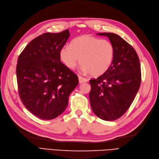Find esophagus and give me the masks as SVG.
Wrapping results in <instances>:
<instances>
[{
    "label": "esophagus",
    "instance_id": "1",
    "mask_svg": "<svg viewBox=\"0 0 159 159\" xmlns=\"http://www.w3.org/2000/svg\"><path fill=\"white\" fill-rule=\"evenodd\" d=\"M79 83H80L87 82V79H85V78H84V77H83L81 76H79Z\"/></svg>",
    "mask_w": 159,
    "mask_h": 159
}]
</instances>
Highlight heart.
<instances>
[{"instance_id": "1", "label": "heart", "mask_w": 159, "mask_h": 159, "mask_svg": "<svg viewBox=\"0 0 159 159\" xmlns=\"http://www.w3.org/2000/svg\"><path fill=\"white\" fill-rule=\"evenodd\" d=\"M114 54V46L111 42L84 35L73 39L70 46H63L60 51V57L65 66L71 70L75 68L80 59L84 72L100 76L111 66Z\"/></svg>"}]
</instances>
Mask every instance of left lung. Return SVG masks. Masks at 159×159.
Wrapping results in <instances>:
<instances>
[{"label": "left lung", "instance_id": "obj_1", "mask_svg": "<svg viewBox=\"0 0 159 159\" xmlns=\"http://www.w3.org/2000/svg\"><path fill=\"white\" fill-rule=\"evenodd\" d=\"M97 35L108 37L114 46L115 54L107 72L89 80L91 107L100 119L114 121L126 112L139 91L140 61L133 47L120 36L113 33Z\"/></svg>", "mask_w": 159, "mask_h": 159}]
</instances>
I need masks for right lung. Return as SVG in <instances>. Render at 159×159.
Wrapping results in <instances>:
<instances>
[{
    "label": "right lung",
    "instance_id": "obj_1",
    "mask_svg": "<svg viewBox=\"0 0 159 159\" xmlns=\"http://www.w3.org/2000/svg\"><path fill=\"white\" fill-rule=\"evenodd\" d=\"M69 30L39 35L22 50L16 66L18 93L30 112L42 120H52L66 110L68 97L79 78L61 61L60 51Z\"/></svg>",
    "mask_w": 159,
    "mask_h": 159
}]
</instances>
